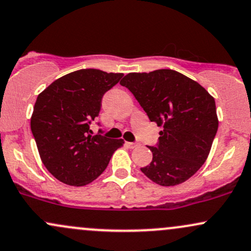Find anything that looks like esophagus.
Here are the masks:
<instances>
[{"mask_svg": "<svg viewBox=\"0 0 251 251\" xmlns=\"http://www.w3.org/2000/svg\"><path fill=\"white\" fill-rule=\"evenodd\" d=\"M126 146H128L129 148L133 149V148H136L139 145H137V143H134V142H126Z\"/></svg>", "mask_w": 251, "mask_h": 251, "instance_id": "34e87169", "label": "esophagus"}]
</instances>
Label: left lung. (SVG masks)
Masks as SVG:
<instances>
[{"instance_id": "left-lung-1", "label": "left lung", "mask_w": 251, "mask_h": 251, "mask_svg": "<svg viewBox=\"0 0 251 251\" xmlns=\"http://www.w3.org/2000/svg\"><path fill=\"white\" fill-rule=\"evenodd\" d=\"M121 85L135 96L151 122L162 126L153 160L142 173L160 186H176L198 172L218 129L215 98L199 83L173 70L128 73Z\"/></svg>"}]
</instances>
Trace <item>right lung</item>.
Masks as SVG:
<instances>
[{
  "label": "right lung",
  "instance_id": "right-lung-1",
  "mask_svg": "<svg viewBox=\"0 0 251 251\" xmlns=\"http://www.w3.org/2000/svg\"><path fill=\"white\" fill-rule=\"evenodd\" d=\"M123 73L78 70L53 81L34 104L30 129L47 171L70 186H85L108 166L122 139L92 136L90 123L98 116L102 97Z\"/></svg>",
  "mask_w": 251,
  "mask_h": 251
}]
</instances>
